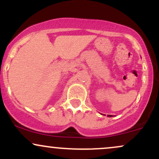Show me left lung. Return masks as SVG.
<instances>
[{
	"label": "left lung",
	"instance_id": "8db88e82",
	"mask_svg": "<svg viewBox=\"0 0 159 159\" xmlns=\"http://www.w3.org/2000/svg\"><path fill=\"white\" fill-rule=\"evenodd\" d=\"M107 116H110L111 117V116H112V115H107Z\"/></svg>",
	"mask_w": 159,
	"mask_h": 159
}]
</instances>
